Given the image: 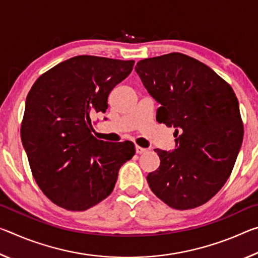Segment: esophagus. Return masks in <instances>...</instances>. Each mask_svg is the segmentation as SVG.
<instances>
[{
	"label": "esophagus",
	"mask_w": 258,
	"mask_h": 258,
	"mask_svg": "<svg viewBox=\"0 0 258 258\" xmlns=\"http://www.w3.org/2000/svg\"><path fill=\"white\" fill-rule=\"evenodd\" d=\"M135 151H137V154L141 155V154H145V152L147 151V149H146V148H142V147H140V146H135Z\"/></svg>",
	"instance_id": "1"
}]
</instances>
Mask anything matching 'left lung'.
<instances>
[{
	"label": "left lung",
	"instance_id": "1",
	"mask_svg": "<svg viewBox=\"0 0 258 258\" xmlns=\"http://www.w3.org/2000/svg\"><path fill=\"white\" fill-rule=\"evenodd\" d=\"M135 72L160 103L157 121L175 128V149H155L160 165L148 174V184L174 209L202 206L225 184L242 143L232 87L212 68L178 52L139 61Z\"/></svg>",
	"mask_w": 258,
	"mask_h": 258
}]
</instances>
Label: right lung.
<instances>
[{
  "label": "right lung",
  "instance_id": "1",
  "mask_svg": "<svg viewBox=\"0 0 258 258\" xmlns=\"http://www.w3.org/2000/svg\"><path fill=\"white\" fill-rule=\"evenodd\" d=\"M133 60L77 55L37 78L26 99L21 141L35 181L47 198L82 212L111 194L120 166L135 154L132 142L93 137L92 117L125 80Z\"/></svg>",
  "mask_w": 258,
  "mask_h": 258
}]
</instances>
